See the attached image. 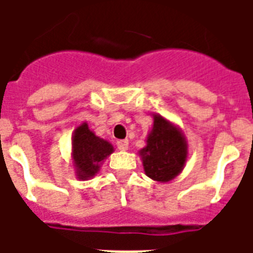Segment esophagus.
Returning a JSON list of instances; mask_svg holds the SVG:
<instances>
[{"mask_svg":"<svg viewBox=\"0 0 253 253\" xmlns=\"http://www.w3.org/2000/svg\"><path fill=\"white\" fill-rule=\"evenodd\" d=\"M116 146H118V149H119V150L125 152V150H127V149H128V141H127V139L118 141V142H116Z\"/></svg>","mask_w":253,"mask_h":253,"instance_id":"34e87169","label":"esophagus"}]
</instances>
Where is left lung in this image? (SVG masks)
Wrapping results in <instances>:
<instances>
[{
    "label": "left lung",
    "mask_w": 253,
    "mask_h": 253,
    "mask_svg": "<svg viewBox=\"0 0 253 253\" xmlns=\"http://www.w3.org/2000/svg\"><path fill=\"white\" fill-rule=\"evenodd\" d=\"M143 169L152 180L167 183L175 179L186 165L188 145L179 127L159 114L153 115V127L146 146L139 150Z\"/></svg>",
    "instance_id": "obj_1"
}]
</instances>
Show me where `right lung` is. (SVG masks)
Returning <instances> with one entry per match:
<instances>
[{"instance_id":"add662e5","label":"right lung","mask_w":253,"mask_h":253,"mask_svg":"<svg viewBox=\"0 0 253 253\" xmlns=\"http://www.w3.org/2000/svg\"><path fill=\"white\" fill-rule=\"evenodd\" d=\"M114 152L108 141L97 137L88 123L84 122L74 130L72 137V159L76 176L80 180H89L100 170L104 160Z\"/></svg>"}]
</instances>
